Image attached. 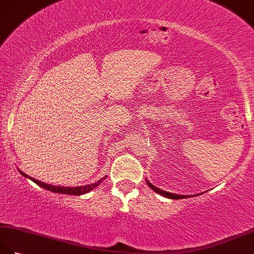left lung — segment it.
Segmentation results:
<instances>
[{
	"mask_svg": "<svg viewBox=\"0 0 254 254\" xmlns=\"http://www.w3.org/2000/svg\"><path fill=\"white\" fill-rule=\"evenodd\" d=\"M146 182H147L148 187H149L150 189H153V190H154L155 192H157V193L161 194V195H163V196H166V197H168V198H172V199H180V198H186V197H189V196H190V195H179V194H174V193H170V192H166V191L160 190V189H158V188L154 187V186L152 185V183L148 182V180H146ZM197 195H198V194H197Z\"/></svg>",
	"mask_w": 254,
	"mask_h": 254,
	"instance_id": "obj_1",
	"label": "left lung"
}]
</instances>
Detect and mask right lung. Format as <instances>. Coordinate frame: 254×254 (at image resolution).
Segmentation results:
<instances>
[{"instance_id": "obj_1", "label": "right lung", "mask_w": 254, "mask_h": 254, "mask_svg": "<svg viewBox=\"0 0 254 254\" xmlns=\"http://www.w3.org/2000/svg\"><path fill=\"white\" fill-rule=\"evenodd\" d=\"M19 172L21 175H23L24 177H26V178H28V179H30L31 181H34L36 185H38L39 187H42L44 189H47V190H49V191H52V192H55V193H63V194H69V195H82V194H85V193H87V192H89V191H91L93 190V189H95L96 187H98L100 183L104 181L107 177H104L102 178V179H100V180H98L97 182H95V183H93V185H88V186H83V187H75V188H71V187H68V188H65V187H59V186H51V185H47V183H45V182H41V181H39V180H36V179H34V178H31V177H29V176H27L26 174H24V172H21L20 170H19Z\"/></svg>"}]
</instances>
